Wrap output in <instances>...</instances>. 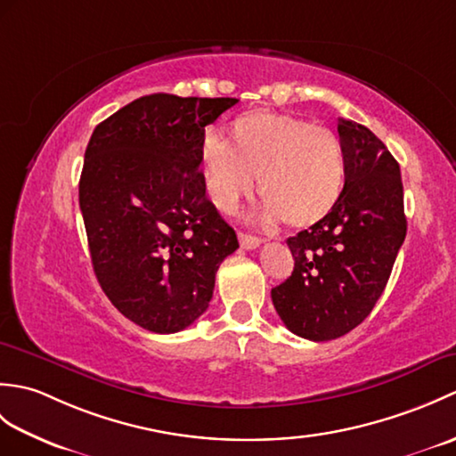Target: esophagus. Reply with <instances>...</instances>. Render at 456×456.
Wrapping results in <instances>:
<instances>
[{"label": "esophagus", "mask_w": 456, "mask_h": 456, "mask_svg": "<svg viewBox=\"0 0 456 456\" xmlns=\"http://www.w3.org/2000/svg\"><path fill=\"white\" fill-rule=\"evenodd\" d=\"M239 243H240V247H243V248H247V250H253V248L260 247V243H263V240H260V239H258V237H255V235L239 233Z\"/></svg>", "instance_id": "34e87169"}]
</instances>
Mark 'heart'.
Instances as JSON below:
<instances>
[{"mask_svg": "<svg viewBox=\"0 0 456 456\" xmlns=\"http://www.w3.org/2000/svg\"><path fill=\"white\" fill-rule=\"evenodd\" d=\"M200 157L209 198L225 211L253 191L258 176L265 223L284 217L294 227L312 225L331 211L345 182L335 133L294 115H240L231 123L229 142L209 134Z\"/></svg>", "mask_w": 456, "mask_h": 456, "instance_id": "obj_1", "label": "heart"}]
</instances>
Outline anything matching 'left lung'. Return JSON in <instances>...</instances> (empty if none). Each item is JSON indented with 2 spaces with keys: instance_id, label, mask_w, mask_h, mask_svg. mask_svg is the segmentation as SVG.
Here are the masks:
<instances>
[{
  "instance_id": "obj_1",
  "label": "left lung",
  "mask_w": 456,
  "mask_h": 456,
  "mask_svg": "<svg viewBox=\"0 0 456 456\" xmlns=\"http://www.w3.org/2000/svg\"><path fill=\"white\" fill-rule=\"evenodd\" d=\"M345 186L323 219L286 243L294 273L273 288L284 325L331 341L361 325L382 296L408 231L400 164L364 125L338 119Z\"/></svg>"
}]
</instances>
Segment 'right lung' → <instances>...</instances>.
<instances>
[{"instance_id": "add662e5", "label": "right lung", "mask_w": 456, "mask_h": 456, "mask_svg": "<svg viewBox=\"0 0 456 456\" xmlns=\"http://www.w3.org/2000/svg\"><path fill=\"white\" fill-rule=\"evenodd\" d=\"M237 102L152 94L92 133L80 176L92 266L110 302L147 331L196 322L239 248L200 172L206 125Z\"/></svg>"}]
</instances>
